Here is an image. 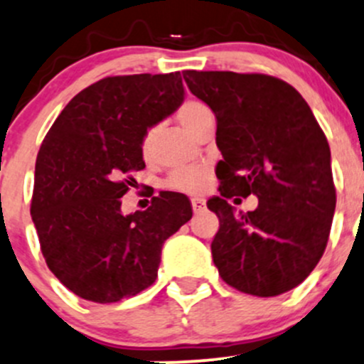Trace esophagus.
<instances>
[{
	"label": "esophagus",
	"instance_id": "esophagus-1",
	"mask_svg": "<svg viewBox=\"0 0 364 364\" xmlns=\"http://www.w3.org/2000/svg\"><path fill=\"white\" fill-rule=\"evenodd\" d=\"M191 205H193L194 212H200V210L205 207V200H200V198H193V200H191Z\"/></svg>",
	"mask_w": 364,
	"mask_h": 364
}]
</instances>
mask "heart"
Returning <instances> with one entry per match:
<instances>
[{"label": "heart", "instance_id": "heart-1", "mask_svg": "<svg viewBox=\"0 0 364 364\" xmlns=\"http://www.w3.org/2000/svg\"><path fill=\"white\" fill-rule=\"evenodd\" d=\"M208 108L205 107L200 101H187L181 107V110L177 112V117L181 121V124L186 127L187 131L194 134L196 131L198 122H200L201 115L207 112ZM156 147V129H149L144 134L140 141V151L144 157H151L154 154ZM210 178V170L207 166H189V168H178L173 173L168 177L166 186L170 189L178 191V193H189L196 194L201 193L205 189V186L208 183Z\"/></svg>", "mask_w": 364, "mask_h": 364}]
</instances>
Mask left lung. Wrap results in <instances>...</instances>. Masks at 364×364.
Returning a JSON list of instances; mask_svg holds the SVG:
<instances>
[{
  "instance_id": "left-lung-1",
  "label": "left lung",
  "mask_w": 364,
  "mask_h": 364,
  "mask_svg": "<svg viewBox=\"0 0 364 364\" xmlns=\"http://www.w3.org/2000/svg\"><path fill=\"white\" fill-rule=\"evenodd\" d=\"M183 80L217 119L220 196L213 264L242 293L294 289L324 254L335 213L331 152L312 110L280 78L235 71H183ZM258 196L252 213L234 215L233 196Z\"/></svg>"
}]
</instances>
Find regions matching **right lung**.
I'll list each match as a JSON object with an SVG mask.
<instances>
[{"mask_svg":"<svg viewBox=\"0 0 364 364\" xmlns=\"http://www.w3.org/2000/svg\"><path fill=\"white\" fill-rule=\"evenodd\" d=\"M183 101L181 71L101 78L48 129L35 166L31 217L50 272L87 301L115 303L152 286L166 238L193 217L187 198L161 193L124 215L140 141Z\"/></svg>","mask_w":364,"mask_h":364,"instance_id":"obj_1","label":"right lung"}]
</instances>
